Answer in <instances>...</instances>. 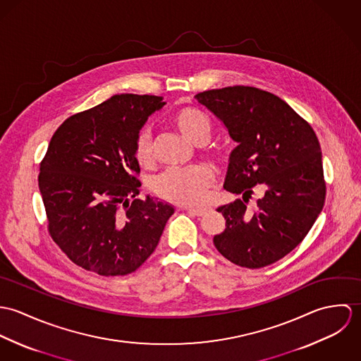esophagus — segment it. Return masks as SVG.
Masks as SVG:
<instances>
[{
  "label": "esophagus",
  "mask_w": 361,
  "mask_h": 361,
  "mask_svg": "<svg viewBox=\"0 0 361 361\" xmlns=\"http://www.w3.org/2000/svg\"><path fill=\"white\" fill-rule=\"evenodd\" d=\"M188 212L193 214V215H197V216H203L204 214H207L211 208L209 207H197V208H193V207H189V208H185Z\"/></svg>",
  "instance_id": "obj_1"
}]
</instances>
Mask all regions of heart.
<instances>
[{
	"instance_id": "b5f03b06",
	"label": "heart",
	"mask_w": 361,
	"mask_h": 361,
	"mask_svg": "<svg viewBox=\"0 0 361 361\" xmlns=\"http://www.w3.org/2000/svg\"><path fill=\"white\" fill-rule=\"evenodd\" d=\"M178 132L195 145L206 143L209 139L212 123L209 116L199 108L185 106L172 118ZM133 155L136 162L149 168L154 162L152 133L145 129L135 140ZM214 183V175L204 165H195L185 169H168L162 172L154 182L155 193L171 203L179 206L202 204Z\"/></svg>"
}]
</instances>
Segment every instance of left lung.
Segmentation results:
<instances>
[{"label":"left lung","instance_id":"8db88e82","mask_svg":"<svg viewBox=\"0 0 361 361\" xmlns=\"http://www.w3.org/2000/svg\"><path fill=\"white\" fill-rule=\"evenodd\" d=\"M238 146L229 157L224 189L243 200L218 207L225 231L216 250L236 265L261 268L290 253L309 233L325 203L319 142L309 123L278 96L250 86L196 94ZM266 195L255 213L244 204L252 188Z\"/></svg>","mask_w":361,"mask_h":361}]
</instances>
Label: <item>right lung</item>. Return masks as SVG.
<instances>
[{
  "label": "right lung",
  "mask_w": 361,
  "mask_h": 361,
  "mask_svg": "<svg viewBox=\"0 0 361 361\" xmlns=\"http://www.w3.org/2000/svg\"><path fill=\"white\" fill-rule=\"evenodd\" d=\"M164 104L157 96L115 94L69 116L52 135L39 175L49 231L87 271L104 276L136 271L175 211L150 196L135 199L142 186L135 140Z\"/></svg>",
  "instance_id": "right-lung-1"
}]
</instances>
